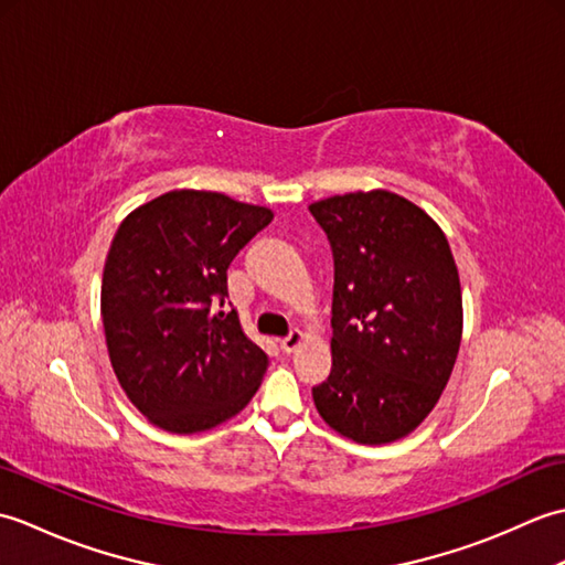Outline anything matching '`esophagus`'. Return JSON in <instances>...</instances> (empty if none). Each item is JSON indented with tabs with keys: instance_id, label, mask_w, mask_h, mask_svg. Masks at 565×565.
<instances>
[{
	"instance_id": "obj_1",
	"label": "esophagus",
	"mask_w": 565,
	"mask_h": 565,
	"mask_svg": "<svg viewBox=\"0 0 565 565\" xmlns=\"http://www.w3.org/2000/svg\"><path fill=\"white\" fill-rule=\"evenodd\" d=\"M306 342V334L301 332V330H291L289 334H286V338L281 340V350L286 352V354H291V352H296L298 347H301Z\"/></svg>"
}]
</instances>
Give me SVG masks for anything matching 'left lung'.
Masks as SVG:
<instances>
[{
    "instance_id": "obj_1",
    "label": "left lung",
    "mask_w": 565,
    "mask_h": 565,
    "mask_svg": "<svg viewBox=\"0 0 565 565\" xmlns=\"http://www.w3.org/2000/svg\"><path fill=\"white\" fill-rule=\"evenodd\" d=\"M334 257L332 371L320 417L356 444H391L435 411L459 354V269L437 221L386 189L310 203Z\"/></svg>"
}]
</instances>
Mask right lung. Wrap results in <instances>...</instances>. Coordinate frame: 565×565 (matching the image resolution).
Segmentation results:
<instances>
[{
	"label": "right lung",
	"mask_w": 565,
	"mask_h": 565,
	"mask_svg": "<svg viewBox=\"0 0 565 565\" xmlns=\"http://www.w3.org/2000/svg\"><path fill=\"white\" fill-rule=\"evenodd\" d=\"M274 218L218 191L174 189L118 225L102 276V322L114 374L148 423L196 435L235 417L269 356L237 310H218L227 267Z\"/></svg>",
	"instance_id": "obj_1"
}]
</instances>
